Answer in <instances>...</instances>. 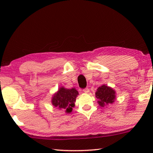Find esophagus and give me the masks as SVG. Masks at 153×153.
Masks as SVG:
<instances>
[{
	"instance_id": "esophagus-1",
	"label": "esophagus",
	"mask_w": 153,
	"mask_h": 153,
	"mask_svg": "<svg viewBox=\"0 0 153 153\" xmlns=\"http://www.w3.org/2000/svg\"><path fill=\"white\" fill-rule=\"evenodd\" d=\"M83 91H84V92H85V93H88L90 92V90L87 88H85L83 90Z\"/></svg>"
}]
</instances>
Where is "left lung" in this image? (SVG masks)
<instances>
[{
  "label": "left lung",
  "mask_w": 153,
  "mask_h": 153,
  "mask_svg": "<svg viewBox=\"0 0 153 153\" xmlns=\"http://www.w3.org/2000/svg\"><path fill=\"white\" fill-rule=\"evenodd\" d=\"M98 104L101 107H105L109 104H113L116 99V92L112 88L103 84L98 87L95 92Z\"/></svg>",
  "instance_id": "obj_1"
}]
</instances>
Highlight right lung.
I'll list each match as a JSON object with an SVG mask.
<instances>
[{"label": "right lung", "mask_w": 153, "mask_h": 153, "mask_svg": "<svg viewBox=\"0 0 153 153\" xmlns=\"http://www.w3.org/2000/svg\"><path fill=\"white\" fill-rule=\"evenodd\" d=\"M78 94V92L75 88L68 89L62 86L53 95L51 103L54 107L58 109H64L66 113H70L75 107Z\"/></svg>", "instance_id": "obj_1"}]
</instances>
